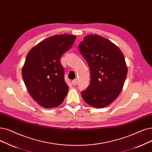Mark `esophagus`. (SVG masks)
Masks as SVG:
<instances>
[{"label":"esophagus","instance_id":"34e87169","mask_svg":"<svg viewBox=\"0 0 152 152\" xmlns=\"http://www.w3.org/2000/svg\"><path fill=\"white\" fill-rule=\"evenodd\" d=\"M72 84H73L74 86H76L77 84V79H75V80H74L73 81H72Z\"/></svg>","mask_w":152,"mask_h":152}]
</instances>
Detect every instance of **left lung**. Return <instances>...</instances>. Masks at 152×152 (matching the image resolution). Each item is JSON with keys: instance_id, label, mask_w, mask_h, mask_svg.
<instances>
[{"instance_id": "8db88e82", "label": "left lung", "mask_w": 152, "mask_h": 152, "mask_svg": "<svg viewBox=\"0 0 152 152\" xmlns=\"http://www.w3.org/2000/svg\"><path fill=\"white\" fill-rule=\"evenodd\" d=\"M91 71L88 88L81 92L84 101L91 106H107L120 94L127 75V67L121 50L108 39L88 35L79 45Z\"/></svg>"}]
</instances>
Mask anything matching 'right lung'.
<instances>
[{"mask_svg": "<svg viewBox=\"0 0 152 152\" xmlns=\"http://www.w3.org/2000/svg\"><path fill=\"white\" fill-rule=\"evenodd\" d=\"M76 38L69 34L52 36L28 53L22 71L23 80L33 99L42 107H57L66 96L69 87L60 59Z\"/></svg>", "mask_w": 152, "mask_h": 152, "instance_id": "1", "label": "right lung"}]
</instances>
